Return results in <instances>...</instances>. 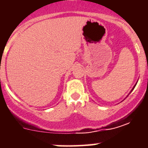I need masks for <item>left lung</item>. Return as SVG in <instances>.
<instances>
[{
	"label": "left lung",
	"mask_w": 148,
	"mask_h": 148,
	"mask_svg": "<svg viewBox=\"0 0 148 148\" xmlns=\"http://www.w3.org/2000/svg\"><path fill=\"white\" fill-rule=\"evenodd\" d=\"M136 85H135V86H133V88H132V90H131V91H130V93H131V92H132V91H133V89H134V88H135V87H136Z\"/></svg>",
	"instance_id": "1"
}]
</instances>
